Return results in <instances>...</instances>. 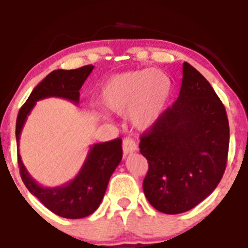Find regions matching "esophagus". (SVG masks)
Wrapping results in <instances>:
<instances>
[{
    "instance_id": "esophagus-1",
    "label": "esophagus",
    "mask_w": 248,
    "mask_h": 248,
    "mask_svg": "<svg viewBox=\"0 0 248 248\" xmlns=\"http://www.w3.org/2000/svg\"><path fill=\"white\" fill-rule=\"evenodd\" d=\"M122 149H124V155H129V153L137 152L138 147H137V143H136L132 138H124V144H122Z\"/></svg>"
}]
</instances>
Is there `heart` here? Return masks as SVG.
Returning a JSON list of instances; mask_svg holds the SVG:
<instances>
[{
    "mask_svg": "<svg viewBox=\"0 0 248 248\" xmlns=\"http://www.w3.org/2000/svg\"><path fill=\"white\" fill-rule=\"evenodd\" d=\"M171 81L158 69L127 71L110 78L101 90V102L110 112L126 113L138 129L157 124L168 105Z\"/></svg>",
    "mask_w": 248,
    "mask_h": 248,
    "instance_id": "1",
    "label": "heart"
}]
</instances>
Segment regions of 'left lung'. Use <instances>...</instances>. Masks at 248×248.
Instances as JSON below:
<instances>
[{
  "label": "left lung",
  "mask_w": 248,
  "mask_h": 248,
  "mask_svg": "<svg viewBox=\"0 0 248 248\" xmlns=\"http://www.w3.org/2000/svg\"><path fill=\"white\" fill-rule=\"evenodd\" d=\"M229 142L221 100L185 62L177 101L140 137V151L148 160L143 191L149 204L174 215L202 202L224 175Z\"/></svg>",
  "instance_id": "1"
}]
</instances>
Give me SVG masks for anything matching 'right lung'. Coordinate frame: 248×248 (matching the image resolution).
<instances>
[{
	"instance_id": "add662e5",
	"label": "right lung",
	"mask_w": 248,
	"mask_h": 248,
	"mask_svg": "<svg viewBox=\"0 0 248 248\" xmlns=\"http://www.w3.org/2000/svg\"><path fill=\"white\" fill-rule=\"evenodd\" d=\"M93 69V65L73 70L58 69L46 75L33 89L26 104L19 110L16 122L17 144H19V137L27 117L37 101L46 97H62L78 105L80 100V89ZM121 159V138L104 143H95L90 147L88 157L74 179L60 186L46 188L38 184L31 177L18 152L19 173L27 189L37 196L39 202L49 210L65 218L86 217L96 210L104 199L108 180Z\"/></svg>"
}]
</instances>
